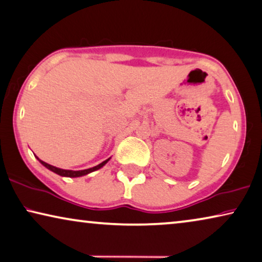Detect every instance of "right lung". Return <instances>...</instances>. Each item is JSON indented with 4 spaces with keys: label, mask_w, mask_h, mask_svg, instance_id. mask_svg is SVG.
<instances>
[{
    "label": "right lung",
    "mask_w": 262,
    "mask_h": 262,
    "mask_svg": "<svg viewBox=\"0 0 262 262\" xmlns=\"http://www.w3.org/2000/svg\"><path fill=\"white\" fill-rule=\"evenodd\" d=\"M38 161L41 162V165H43L46 168H48L49 170L54 171V173H56L58 175H61V177H66V178H80V177H83V175H87L89 173H92V171H95L97 169L102 168V167L106 165V163L111 160V158L104 160L103 162H101L100 165H97L95 167H92V168H88V169H83V170H69V169H61V168H57V167L55 166H52L49 165V163H47L45 161H42V160H40L37 158Z\"/></svg>",
    "instance_id": "1"
}]
</instances>
